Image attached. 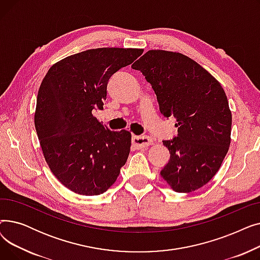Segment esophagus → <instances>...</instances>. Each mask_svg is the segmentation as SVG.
I'll list each match as a JSON object with an SVG mask.
<instances>
[{"label":"esophagus","instance_id":"obj_1","mask_svg":"<svg viewBox=\"0 0 260 260\" xmlns=\"http://www.w3.org/2000/svg\"><path fill=\"white\" fill-rule=\"evenodd\" d=\"M133 144L137 148H143L153 143V140L146 136H133Z\"/></svg>","mask_w":260,"mask_h":260}]
</instances>
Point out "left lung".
I'll return each instance as SVG.
<instances>
[{"instance_id": "8db88e82", "label": "left lung", "mask_w": 260, "mask_h": 260, "mask_svg": "<svg viewBox=\"0 0 260 260\" xmlns=\"http://www.w3.org/2000/svg\"><path fill=\"white\" fill-rule=\"evenodd\" d=\"M151 83L160 113L176 119L178 136L162 141L171 158L160 175L177 193L206 185L220 169L231 143L232 113L218 82L180 52L152 49L132 65Z\"/></svg>"}]
</instances>
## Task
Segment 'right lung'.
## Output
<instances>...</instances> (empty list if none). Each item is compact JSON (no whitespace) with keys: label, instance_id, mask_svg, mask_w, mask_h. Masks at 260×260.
<instances>
[{"label":"right lung","instance_id":"obj_1","mask_svg":"<svg viewBox=\"0 0 260 260\" xmlns=\"http://www.w3.org/2000/svg\"><path fill=\"white\" fill-rule=\"evenodd\" d=\"M142 52L103 47L75 53L53 64L40 85L35 113L40 145L51 173L76 194L104 193L125 165L131 133L109 131L92 109H103L109 78Z\"/></svg>","mask_w":260,"mask_h":260}]
</instances>
